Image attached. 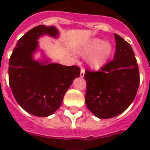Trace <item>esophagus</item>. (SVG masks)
I'll return each instance as SVG.
<instances>
[{"label":"esophagus","mask_w":150,"mask_h":150,"mask_svg":"<svg viewBox=\"0 0 150 150\" xmlns=\"http://www.w3.org/2000/svg\"><path fill=\"white\" fill-rule=\"evenodd\" d=\"M84 75H85V69L83 68H81V71H80V76L81 77H84Z\"/></svg>","instance_id":"1"}]
</instances>
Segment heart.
<instances>
[{"instance_id":"heart-1","label":"heart","mask_w":150,"mask_h":150,"mask_svg":"<svg viewBox=\"0 0 150 150\" xmlns=\"http://www.w3.org/2000/svg\"><path fill=\"white\" fill-rule=\"evenodd\" d=\"M113 52V47L100 39L89 40L80 50L82 57H88V63L94 69H100L107 64Z\"/></svg>"}]
</instances>
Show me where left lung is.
<instances>
[{"label": "left lung", "instance_id": "left-lung-1", "mask_svg": "<svg viewBox=\"0 0 150 150\" xmlns=\"http://www.w3.org/2000/svg\"><path fill=\"white\" fill-rule=\"evenodd\" d=\"M114 60L98 71H85L86 103L99 118H111L123 113L133 102L140 83L132 48L117 34L114 33Z\"/></svg>", "mask_w": 150, "mask_h": 150}]
</instances>
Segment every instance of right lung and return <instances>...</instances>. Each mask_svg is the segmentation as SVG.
Returning a JSON list of instances; mask_svg holds the SVG:
<instances>
[{"label":"right lung","mask_w":150,"mask_h":150,"mask_svg":"<svg viewBox=\"0 0 150 150\" xmlns=\"http://www.w3.org/2000/svg\"><path fill=\"white\" fill-rule=\"evenodd\" d=\"M43 35L58 36L54 26L38 25L19 39L9 59V85L13 96L22 109L37 117H48L61 106L64 94L80 68L75 65L35 61L33 54Z\"/></svg>","instance_id":"obj_1"}]
</instances>
